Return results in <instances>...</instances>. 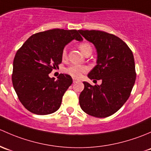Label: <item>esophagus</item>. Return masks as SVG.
Masks as SVG:
<instances>
[{"mask_svg": "<svg viewBox=\"0 0 151 151\" xmlns=\"http://www.w3.org/2000/svg\"><path fill=\"white\" fill-rule=\"evenodd\" d=\"M73 83H75V82L77 81L78 79H76V78H73Z\"/></svg>", "mask_w": 151, "mask_h": 151, "instance_id": "obj_1", "label": "esophagus"}]
</instances>
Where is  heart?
Returning <instances> with one entry per match:
<instances>
[{"instance_id":"heart-1","label":"heart","mask_w":151,"mask_h":151,"mask_svg":"<svg viewBox=\"0 0 151 151\" xmlns=\"http://www.w3.org/2000/svg\"><path fill=\"white\" fill-rule=\"evenodd\" d=\"M79 49L81 52L83 53V54L86 53L87 51H91V46L88 43L83 42L79 45ZM63 58L65 59L67 57V52L66 49H64L63 52ZM87 70V68L85 66L78 65H72L66 69V73H68L69 75L74 78H80L82 76L83 73H85Z\"/></svg>"}]
</instances>
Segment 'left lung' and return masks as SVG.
<instances>
[{
  "label": "left lung",
  "instance_id": "left-lung-1",
  "mask_svg": "<svg viewBox=\"0 0 151 151\" xmlns=\"http://www.w3.org/2000/svg\"><path fill=\"white\" fill-rule=\"evenodd\" d=\"M78 32L97 50V65L87 76L91 80L102 81L95 86L83 81L84 89L79 96L81 108L94 117H108L120 109L130 96L136 79L133 54L114 35L99 30L81 29Z\"/></svg>",
  "mask_w": 151,
  "mask_h": 151
}]
</instances>
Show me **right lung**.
Instances as JSON below:
<instances>
[{"instance_id": "1", "label": "right lung", "mask_w": 151, "mask_h": 151, "mask_svg": "<svg viewBox=\"0 0 151 151\" xmlns=\"http://www.w3.org/2000/svg\"><path fill=\"white\" fill-rule=\"evenodd\" d=\"M73 40L83 41L78 30L49 29L31 35L17 52L12 83L21 103L31 113L47 115L60 108L73 79L68 74H60L57 80L49 75L62 63L63 49Z\"/></svg>"}]
</instances>
